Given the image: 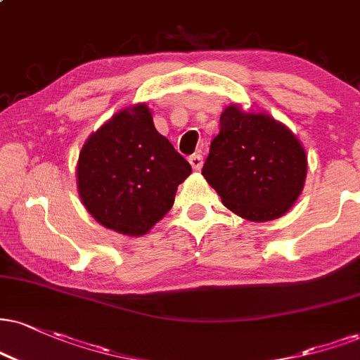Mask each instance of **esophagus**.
<instances>
[{
	"instance_id": "obj_1",
	"label": "esophagus",
	"mask_w": 360,
	"mask_h": 360,
	"mask_svg": "<svg viewBox=\"0 0 360 360\" xmlns=\"http://www.w3.org/2000/svg\"><path fill=\"white\" fill-rule=\"evenodd\" d=\"M189 164H191L194 171H199V169H201V166H202V155L198 154V153L191 154V155H189Z\"/></svg>"
}]
</instances>
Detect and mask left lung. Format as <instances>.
I'll list each match as a JSON object with an SVG mask.
<instances>
[{
    "instance_id": "obj_1",
    "label": "left lung",
    "mask_w": 360,
    "mask_h": 360,
    "mask_svg": "<svg viewBox=\"0 0 360 360\" xmlns=\"http://www.w3.org/2000/svg\"><path fill=\"white\" fill-rule=\"evenodd\" d=\"M201 174L233 213L250 221H270L300 196L307 155L283 124L231 105L219 117V134Z\"/></svg>"
}]
</instances>
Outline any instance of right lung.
I'll return each mask as SVG.
<instances>
[{"label":"right lung","instance_id":"add662e5","mask_svg":"<svg viewBox=\"0 0 360 360\" xmlns=\"http://www.w3.org/2000/svg\"><path fill=\"white\" fill-rule=\"evenodd\" d=\"M191 166L155 131L144 103L124 109L82 147L77 183L90 214L105 228L144 235L174 205Z\"/></svg>","mask_w":360,"mask_h":360}]
</instances>
